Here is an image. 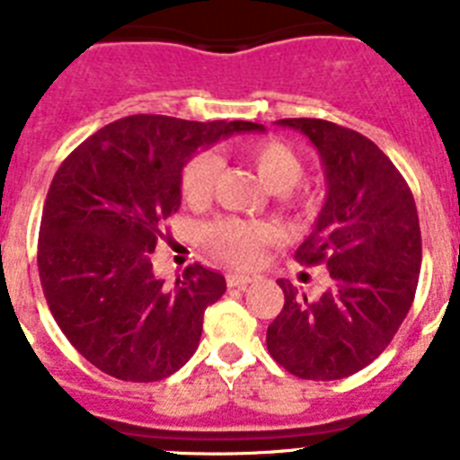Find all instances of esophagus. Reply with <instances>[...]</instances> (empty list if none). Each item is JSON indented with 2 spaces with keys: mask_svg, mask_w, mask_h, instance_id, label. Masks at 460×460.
I'll list each match as a JSON object with an SVG mask.
<instances>
[{
  "mask_svg": "<svg viewBox=\"0 0 460 460\" xmlns=\"http://www.w3.org/2000/svg\"><path fill=\"white\" fill-rule=\"evenodd\" d=\"M253 276H246V274H227L226 276V283H227V288H246L249 286V283H253Z\"/></svg>",
  "mask_w": 460,
  "mask_h": 460,
  "instance_id": "1",
  "label": "esophagus"
}]
</instances>
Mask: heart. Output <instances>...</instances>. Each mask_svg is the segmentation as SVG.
Instances as JSON below:
<instances>
[{
  "mask_svg": "<svg viewBox=\"0 0 460 460\" xmlns=\"http://www.w3.org/2000/svg\"><path fill=\"white\" fill-rule=\"evenodd\" d=\"M242 154L253 165L262 184L279 193L280 200L296 209L311 207V193L296 184L304 174V161L288 142L279 137L249 140L242 145ZM218 170H221V161L217 154L200 152L190 158L181 170L180 180L181 198L186 205L200 207L209 200ZM274 237L276 233L270 223L246 221L237 217L217 218L205 230V243L209 253L233 267L255 265L267 243L274 242Z\"/></svg>",
  "mask_w": 460,
  "mask_h": 460,
  "instance_id": "heart-1",
  "label": "heart"
}]
</instances>
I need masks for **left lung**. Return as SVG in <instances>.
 Here are the masks:
<instances>
[{"label":"left lung","instance_id":"1","mask_svg":"<svg viewBox=\"0 0 460 460\" xmlns=\"http://www.w3.org/2000/svg\"><path fill=\"white\" fill-rule=\"evenodd\" d=\"M315 145L327 200L296 249L302 265H327L329 286L308 302L288 280L267 350L302 380H341L392 343L412 306L421 270L417 205L403 174L367 136L324 119H280Z\"/></svg>","mask_w":460,"mask_h":460}]
</instances>
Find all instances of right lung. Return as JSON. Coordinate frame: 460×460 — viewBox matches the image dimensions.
Here are the masks:
<instances>
[{"label":"right lung","instance_id":"right-lung-1","mask_svg":"<svg viewBox=\"0 0 460 460\" xmlns=\"http://www.w3.org/2000/svg\"><path fill=\"white\" fill-rule=\"evenodd\" d=\"M239 131L265 126L131 115L89 136L52 177L36 255L40 286L64 336L99 371L156 382L193 357L226 279L189 265L165 286L152 253L181 205L186 161Z\"/></svg>","mask_w":460,"mask_h":460}]
</instances>
